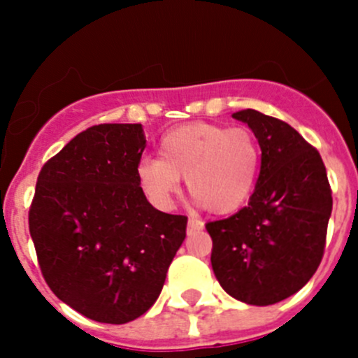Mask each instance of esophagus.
<instances>
[{"mask_svg": "<svg viewBox=\"0 0 358 358\" xmlns=\"http://www.w3.org/2000/svg\"><path fill=\"white\" fill-rule=\"evenodd\" d=\"M202 229H204V223H202L201 220L190 218L189 225H187V234H194V232H197V230H202Z\"/></svg>", "mask_w": 358, "mask_h": 358, "instance_id": "34e87169", "label": "esophagus"}]
</instances>
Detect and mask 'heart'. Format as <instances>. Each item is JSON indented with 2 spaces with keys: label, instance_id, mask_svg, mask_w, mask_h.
I'll return each mask as SVG.
<instances>
[{
  "label": "heart",
  "instance_id": "obj_1",
  "mask_svg": "<svg viewBox=\"0 0 358 358\" xmlns=\"http://www.w3.org/2000/svg\"><path fill=\"white\" fill-rule=\"evenodd\" d=\"M157 152L159 159H140L136 180L159 209L171 206L180 178H187L190 196L215 215L239 211L255 192L262 149L246 128L190 122L164 133Z\"/></svg>",
  "mask_w": 358,
  "mask_h": 358
}]
</instances>
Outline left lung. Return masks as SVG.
<instances>
[{"instance_id": "1", "label": "left lung", "mask_w": 358, "mask_h": 358, "mask_svg": "<svg viewBox=\"0 0 358 358\" xmlns=\"http://www.w3.org/2000/svg\"><path fill=\"white\" fill-rule=\"evenodd\" d=\"M232 117L258 138L262 168L246 208L206 223L213 272L232 298L273 305L319 268L333 196L320 154L287 122L252 109Z\"/></svg>"}]
</instances>
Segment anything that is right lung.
<instances>
[{"label":"right lung","mask_w":358,"mask_h":358,"mask_svg":"<svg viewBox=\"0 0 358 358\" xmlns=\"http://www.w3.org/2000/svg\"><path fill=\"white\" fill-rule=\"evenodd\" d=\"M143 149L142 124L92 126L43 166L29 209L46 284L96 322L143 315L187 236V216L159 211L140 189Z\"/></svg>","instance_id":"right-lung-1"}]
</instances>
